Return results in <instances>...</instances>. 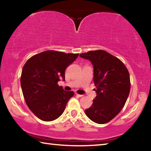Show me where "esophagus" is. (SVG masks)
<instances>
[{
	"label": "esophagus",
	"instance_id": "34e87169",
	"mask_svg": "<svg viewBox=\"0 0 151 151\" xmlns=\"http://www.w3.org/2000/svg\"><path fill=\"white\" fill-rule=\"evenodd\" d=\"M76 95L78 97H82V96H83V95H82V94H77V93H76Z\"/></svg>",
	"mask_w": 151,
	"mask_h": 151
}]
</instances>
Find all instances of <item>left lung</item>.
<instances>
[{
	"label": "left lung",
	"instance_id": "obj_1",
	"mask_svg": "<svg viewBox=\"0 0 151 151\" xmlns=\"http://www.w3.org/2000/svg\"><path fill=\"white\" fill-rule=\"evenodd\" d=\"M80 57L93 65L96 86V96L85 114L96 123H106L119 113L126 103L131 88L129 73L121 60L104 50L89 51Z\"/></svg>",
	"mask_w": 151,
	"mask_h": 151
}]
</instances>
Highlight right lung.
Wrapping results in <instances>:
<instances>
[{"label": "right lung", "instance_id": "right-lung-1", "mask_svg": "<svg viewBox=\"0 0 151 151\" xmlns=\"http://www.w3.org/2000/svg\"><path fill=\"white\" fill-rule=\"evenodd\" d=\"M78 56L47 50L30 58L22 68L20 85L25 102L42 121L58 118L74 95L73 91H65L57 83L61 78L65 81V69Z\"/></svg>", "mask_w": 151, "mask_h": 151}]
</instances>
